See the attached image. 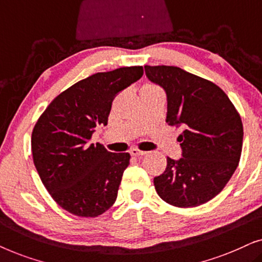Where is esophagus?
I'll list each match as a JSON object with an SVG mask.
<instances>
[{"instance_id": "esophagus-1", "label": "esophagus", "mask_w": 262, "mask_h": 262, "mask_svg": "<svg viewBox=\"0 0 262 262\" xmlns=\"http://www.w3.org/2000/svg\"><path fill=\"white\" fill-rule=\"evenodd\" d=\"M130 154L132 156H136V157H138V156H143V155H145V151H142V150H139V149H136V148H134V149H131L130 150Z\"/></svg>"}]
</instances>
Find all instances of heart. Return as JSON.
Returning <instances> with one entry per match:
<instances>
[{
  "mask_svg": "<svg viewBox=\"0 0 262 262\" xmlns=\"http://www.w3.org/2000/svg\"><path fill=\"white\" fill-rule=\"evenodd\" d=\"M143 88H156V85H154V84H145Z\"/></svg>",
  "mask_w": 262,
  "mask_h": 262,
  "instance_id": "1",
  "label": "heart"
}]
</instances>
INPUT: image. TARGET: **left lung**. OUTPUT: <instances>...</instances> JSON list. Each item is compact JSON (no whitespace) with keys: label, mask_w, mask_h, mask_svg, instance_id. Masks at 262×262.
<instances>
[{"label":"left lung","mask_w":262,"mask_h":262,"mask_svg":"<svg viewBox=\"0 0 262 262\" xmlns=\"http://www.w3.org/2000/svg\"><path fill=\"white\" fill-rule=\"evenodd\" d=\"M145 74L167 93V123L181 127L179 161L154 178L157 194L177 207H195L214 198L238 166L242 152L241 117L213 82L169 66H145Z\"/></svg>","instance_id":"obj_1"}]
</instances>
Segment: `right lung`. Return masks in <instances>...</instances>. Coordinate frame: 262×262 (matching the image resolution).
Masks as SVG:
<instances>
[{"instance_id":"add662e5","label":"right lung","mask_w":262,"mask_h":262,"mask_svg":"<svg viewBox=\"0 0 262 262\" xmlns=\"http://www.w3.org/2000/svg\"><path fill=\"white\" fill-rule=\"evenodd\" d=\"M143 75V67L96 73L60 93L32 131L33 162L52 199L78 217H98L113 205L128 152H110L91 142L107 125L116 96Z\"/></svg>"}]
</instances>
